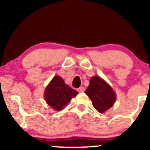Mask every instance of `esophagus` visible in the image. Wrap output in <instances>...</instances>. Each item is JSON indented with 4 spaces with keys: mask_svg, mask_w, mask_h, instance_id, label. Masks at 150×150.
Returning <instances> with one entry per match:
<instances>
[{
    "mask_svg": "<svg viewBox=\"0 0 150 150\" xmlns=\"http://www.w3.org/2000/svg\"><path fill=\"white\" fill-rule=\"evenodd\" d=\"M85 87H80V88L77 89V92H85Z\"/></svg>",
    "mask_w": 150,
    "mask_h": 150,
    "instance_id": "obj_1",
    "label": "esophagus"
}]
</instances>
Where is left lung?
Here are the masks:
<instances>
[{
	"label": "left lung",
	"mask_w": 150,
	"mask_h": 150,
	"mask_svg": "<svg viewBox=\"0 0 150 150\" xmlns=\"http://www.w3.org/2000/svg\"><path fill=\"white\" fill-rule=\"evenodd\" d=\"M85 94L92 101V105L99 113H104L111 108L116 101L113 90L99 76L91 78Z\"/></svg>",
	"instance_id": "8db88e82"
}]
</instances>
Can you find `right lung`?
<instances>
[{"label": "right lung", "instance_id": "1", "mask_svg": "<svg viewBox=\"0 0 150 150\" xmlns=\"http://www.w3.org/2000/svg\"><path fill=\"white\" fill-rule=\"evenodd\" d=\"M77 94L78 92L77 91L65 85L61 77L56 76L53 77L46 87L44 97L47 104L51 106V108L60 111Z\"/></svg>", "mask_w": 150, "mask_h": 150}]
</instances>
